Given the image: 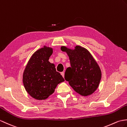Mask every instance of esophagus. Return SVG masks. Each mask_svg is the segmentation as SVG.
Segmentation results:
<instances>
[{
    "label": "esophagus",
    "mask_w": 127,
    "mask_h": 127,
    "mask_svg": "<svg viewBox=\"0 0 127 127\" xmlns=\"http://www.w3.org/2000/svg\"><path fill=\"white\" fill-rule=\"evenodd\" d=\"M61 74L62 76H63V77H64V72H62L61 73Z\"/></svg>",
    "instance_id": "1"
}]
</instances>
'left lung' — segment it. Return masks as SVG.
<instances>
[{
    "instance_id": "8db88e82",
    "label": "left lung",
    "mask_w": 127,
    "mask_h": 127,
    "mask_svg": "<svg viewBox=\"0 0 127 127\" xmlns=\"http://www.w3.org/2000/svg\"><path fill=\"white\" fill-rule=\"evenodd\" d=\"M61 50L67 52L71 64L65 72V79L80 95L92 94L101 79V71L96 62L87 49L80 46H76L73 50L62 46Z\"/></svg>"
}]
</instances>
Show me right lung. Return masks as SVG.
Listing matches in <instances>:
<instances>
[{
	"mask_svg": "<svg viewBox=\"0 0 127 127\" xmlns=\"http://www.w3.org/2000/svg\"><path fill=\"white\" fill-rule=\"evenodd\" d=\"M52 49L44 47L35 52L23 73V83L26 91L34 98L45 99L54 93L57 85L64 81L54 64L49 59Z\"/></svg>",
	"mask_w": 127,
	"mask_h": 127,
	"instance_id": "1",
	"label": "right lung"
}]
</instances>
